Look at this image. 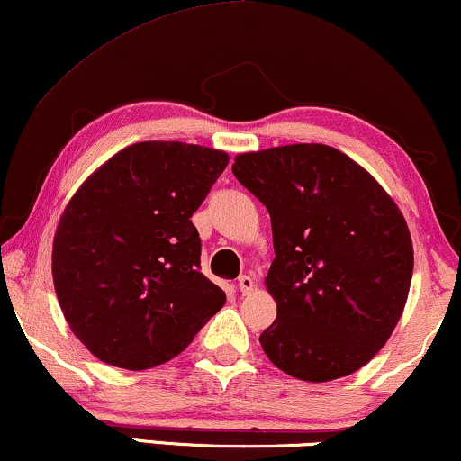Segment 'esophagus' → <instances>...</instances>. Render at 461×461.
<instances>
[{
  "label": "esophagus",
  "mask_w": 461,
  "mask_h": 461,
  "mask_svg": "<svg viewBox=\"0 0 461 461\" xmlns=\"http://www.w3.org/2000/svg\"><path fill=\"white\" fill-rule=\"evenodd\" d=\"M237 286H240V291L246 294V293H252L254 286H257V282H254V277L249 276H241L240 280H237Z\"/></svg>",
  "instance_id": "34e87169"
}]
</instances>
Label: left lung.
Returning <instances> with one entry per match:
<instances>
[{
	"label": "left lung",
	"mask_w": 461,
	"mask_h": 461,
	"mask_svg": "<svg viewBox=\"0 0 461 461\" xmlns=\"http://www.w3.org/2000/svg\"><path fill=\"white\" fill-rule=\"evenodd\" d=\"M232 175L271 215L277 303L260 346L299 380L348 376L383 348L404 312L412 240L378 181L329 145L241 153Z\"/></svg>",
	"instance_id": "left-lung-1"
}]
</instances>
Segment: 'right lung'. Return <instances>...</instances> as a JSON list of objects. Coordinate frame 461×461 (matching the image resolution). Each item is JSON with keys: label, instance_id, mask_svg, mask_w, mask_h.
<instances>
[{"label": "right lung", "instance_id": "right-lung-1", "mask_svg": "<svg viewBox=\"0 0 461 461\" xmlns=\"http://www.w3.org/2000/svg\"><path fill=\"white\" fill-rule=\"evenodd\" d=\"M226 164L224 151L147 140L115 153L68 203L53 241L55 291L100 361L167 363L224 305L201 271L190 218Z\"/></svg>", "mask_w": 461, "mask_h": 461}]
</instances>
